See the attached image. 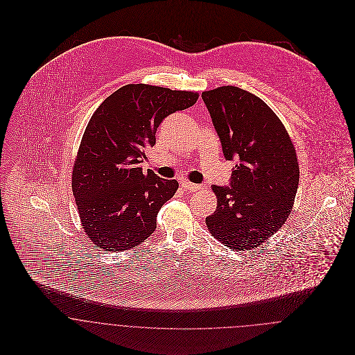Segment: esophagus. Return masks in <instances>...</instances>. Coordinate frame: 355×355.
I'll list each match as a JSON object with an SVG mask.
<instances>
[{
    "label": "esophagus",
    "mask_w": 355,
    "mask_h": 355,
    "mask_svg": "<svg viewBox=\"0 0 355 355\" xmlns=\"http://www.w3.org/2000/svg\"><path fill=\"white\" fill-rule=\"evenodd\" d=\"M182 187L186 190V191H197V190H200L201 187L198 186V184H194V183H190V182H187V180H182Z\"/></svg>",
    "instance_id": "1"
}]
</instances>
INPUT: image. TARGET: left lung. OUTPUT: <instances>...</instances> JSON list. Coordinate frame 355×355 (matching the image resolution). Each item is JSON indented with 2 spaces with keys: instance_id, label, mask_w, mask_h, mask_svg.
Wrapping results in <instances>:
<instances>
[{
  "instance_id": "8db88e82",
  "label": "left lung",
  "mask_w": 355,
  "mask_h": 355,
  "mask_svg": "<svg viewBox=\"0 0 355 355\" xmlns=\"http://www.w3.org/2000/svg\"><path fill=\"white\" fill-rule=\"evenodd\" d=\"M225 159H236L230 186H213L211 235L232 250L261 246L286 223L300 183L295 148L275 112L235 86L203 92Z\"/></svg>"
}]
</instances>
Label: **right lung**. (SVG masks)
<instances>
[{
  "instance_id": "right-lung-1",
  "label": "right lung",
  "mask_w": 355,
  "mask_h": 355,
  "mask_svg": "<svg viewBox=\"0 0 355 355\" xmlns=\"http://www.w3.org/2000/svg\"><path fill=\"white\" fill-rule=\"evenodd\" d=\"M198 93L150 85H127L92 116L72 172L79 216L94 249L123 252L157 228V214L179 183L142 172L162 120L193 106Z\"/></svg>"
}]
</instances>
